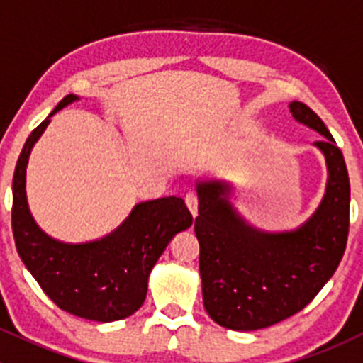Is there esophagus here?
I'll use <instances>...</instances> for the list:
<instances>
[{"label":"esophagus","instance_id":"obj_1","mask_svg":"<svg viewBox=\"0 0 363 363\" xmlns=\"http://www.w3.org/2000/svg\"><path fill=\"white\" fill-rule=\"evenodd\" d=\"M186 205L191 211L193 218H196V214H199V196H196V193H188L186 195Z\"/></svg>","mask_w":363,"mask_h":363}]
</instances>
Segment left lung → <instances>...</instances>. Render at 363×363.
<instances>
[{
	"instance_id": "left-lung-1",
	"label": "left lung",
	"mask_w": 363,
	"mask_h": 363,
	"mask_svg": "<svg viewBox=\"0 0 363 363\" xmlns=\"http://www.w3.org/2000/svg\"><path fill=\"white\" fill-rule=\"evenodd\" d=\"M288 107L296 123L323 137L314 147L325 156L327 188L306 223L288 232L259 230L230 202V182L196 181L203 306L230 330H259L302 311L334 276L346 250L350 177L342 152L306 104L291 101Z\"/></svg>"
}]
</instances>
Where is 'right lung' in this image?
I'll list each match as a JSON object with an SVG mask.
<instances>
[{
  "label": "right lung",
  "instance_id": "obj_1",
  "mask_svg": "<svg viewBox=\"0 0 363 363\" xmlns=\"http://www.w3.org/2000/svg\"><path fill=\"white\" fill-rule=\"evenodd\" d=\"M79 100L65 96L26 140L13 172L12 230L21 259L60 309L108 323L140 309L152 267L175 233L191 226L193 216L179 196L140 202L108 235L80 244L52 239L36 225L26 196L29 155L50 117Z\"/></svg>",
  "mask_w": 363,
  "mask_h": 363
}]
</instances>
